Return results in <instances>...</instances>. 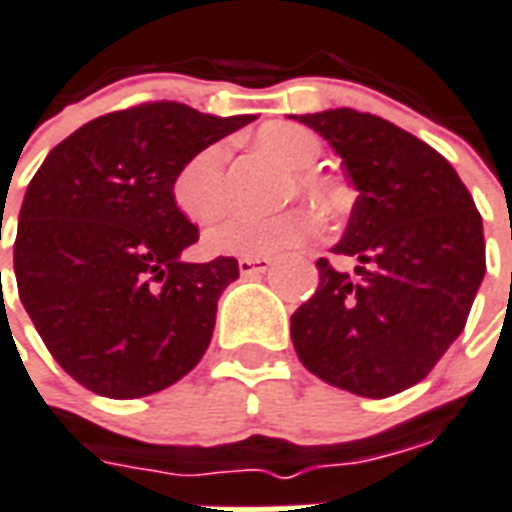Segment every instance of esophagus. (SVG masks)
Wrapping results in <instances>:
<instances>
[{"label":"esophagus","mask_w":512,"mask_h":512,"mask_svg":"<svg viewBox=\"0 0 512 512\" xmlns=\"http://www.w3.org/2000/svg\"><path fill=\"white\" fill-rule=\"evenodd\" d=\"M274 266V260L271 257H241L238 260V271H241V276H260L266 274L268 268Z\"/></svg>","instance_id":"obj_1"}]
</instances>
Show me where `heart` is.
Masks as SVG:
<instances>
[{"label":"heart","instance_id":"heart-1","mask_svg":"<svg viewBox=\"0 0 512 512\" xmlns=\"http://www.w3.org/2000/svg\"><path fill=\"white\" fill-rule=\"evenodd\" d=\"M257 146L271 154L279 165L293 173V184H287V195H301L314 206H325L331 192L312 173L314 162L320 160V140L301 124L274 121L257 132ZM173 203L181 214L195 222L208 225L225 208V146L211 143L198 154H192L176 173L170 187ZM314 222L304 208H287L271 217L252 214H230L217 227L206 233V249L211 255L225 257H268L279 255L290 246L301 244L312 236Z\"/></svg>","mask_w":512,"mask_h":512}]
</instances>
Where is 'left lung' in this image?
<instances>
[{
    "instance_id": "1",
    "label": "left lung",
    "mask_w": 512,
    "mask_h": 512,
    "mask_svg": "<svg viewBox=\"0 0 512 512\" xmlns=\"http://www.w3.org/2000/svg\"><path fill=\"white\" fill-rule=\"evenodd\" d=\"M301 124L342 157L358 200L320 285L290 320L306 369L333 388L385 399L420 382L458 339L486 276L483 219L439 151L391 121L352 108Z\"/></svg>"
}]
</instances>
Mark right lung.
<instances>
[{
  "mask_svg": "<svg viewBox=\"0 0 512 512\" xmlns=\"http://www.w3.org/2000/svg\"><path fill=\"white\" fill-rule=\"evenodd\" d=\"M249 121L143 102L83 124L29 181L13 246L18 295L83 388L140 399L203 358L238 260H181L198 227L170 187L192 154Z\"/></svg>",
  "mask_w": 512,
  "mask_h": 512,
  "instance_id": "1",
  "label": "right lung"
}]
</instances>
